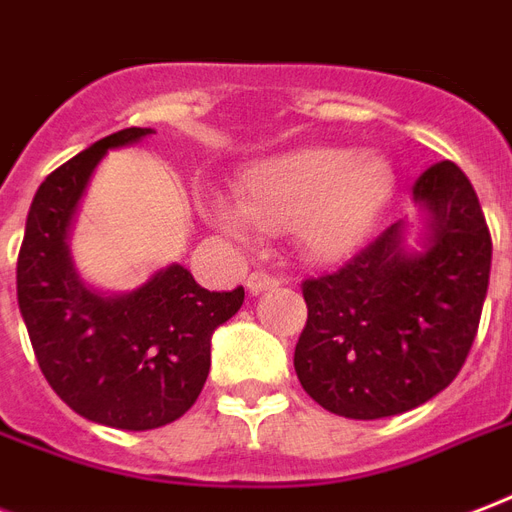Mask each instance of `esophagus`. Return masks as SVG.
<instances>
[{"label":"esophagus","instance_id":"34e87169","mask_svg":"<svg viewBox=\"0 0 512 512\" xmlns=\"http://www.w3.org/2000/svg\"><path fill=\"white\" fill-rule=\"evenodd\" d=\"M273 287H279V279H276V276H271V273H265V271L249 273V279H247L249 295H260V292L273 290Z\"/></svg>","mask_w":512,"mask_h":512}]
</instances>
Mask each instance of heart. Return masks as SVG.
Masks as SVG:
<instances>
[{"label": "heart", "instance_id": "heart-1", "mask_svg": "<svg viewBox=\"0 0 512 512\" xmlns=\"http://www.w3.org/2000/svg\"><path fill=\"white\" fill-rule=\"evenodd\" d=\"M395 166L381 152L300 147L252 163L239 179V206L214 198L209 217L241 233L287 230L314 260H341L368 239L395 193Z\"/></svg>", "mask_w": 512, "mask_h": 512}]
</instances>
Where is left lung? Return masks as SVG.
<instances>
[{
	"label": "left lung",
	"instance_id": "left-lung-1",
	"mask_svg": "<svg viewBox=\"0 0 512 512\" xmlns=\"http://www.w3.org/2000/svg\"><path fill=\"white\" fill-rule=\"evenodd\" d=\"M419 249L400 220L338 273L303 282L300 384L325 411L384 419L443 392L473 346L489 290L491 236L470 179L451 161L413 185Z\"/></svg>",
	"mask_w": 512,
	"mask_h": 512
}]
</instances>
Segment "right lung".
<instances>
[{
  "label": "right lung",
  "mask_w": 512,
  "mask_h": 512,
  "mask_svg": "<svg viewBox=\"0 0 512 512\" xmlns=\"http://www.w3.org/2000/svg\"><path fill=\"white\" fill-rule=\"evenodd\" d=\"M150 134L123 128L45 177L18 252V306L42 376L83 419L131 432L171 424L198 400L214 330L244 303V287L209 292L179 263L131 292H99L74 268L69 228L93 171Z\"/></svg>",
  "instance_id": "1"
}]
</instances>
